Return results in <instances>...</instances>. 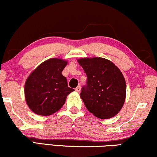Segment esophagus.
<instances>
[{"mask_svg":"<svg viewBox=\"0 0 157 157\" xmlns=\"http://www.w3.org/2000/svg\"><path fill=\"white\" fill-rule=\"evenodd\" d=\"M75 92H80V91H81V86H77V87L75 89Z\"/></svg>","mask_w":157,"mask_h":157,"instance_id":"34e87169","label":"esophagus"}]
</instances>
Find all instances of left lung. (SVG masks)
<instances>
[{
  "instance_id": "8db88e82",
  "label": "left lung",
  "mask_w": 157,
  "mask_h": 157,
  "mask_svg": "<svg viewBox=\"0 0 157 157\" xmlns=\"http://www.w3.org/2000/svg\"><path fill=\"white\" fill-rule=\"evenodd\" d=\"M87 76L80 97L88 111L102 119L115 117L126 98L124 77L112 62L102 57L78 59Z\"/></svg>"
}]
</instances>
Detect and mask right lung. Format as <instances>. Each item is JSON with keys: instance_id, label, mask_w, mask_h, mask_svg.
Listing matches in <instances>:
<instances>
[{"instance_id": "1", "label": "right lung", "mask_w": 157, "mask_h": 157, "mask_svg": "<svg viewBox=\"0 0 157 157\" xmlns=\"http://www.w3.org/2000/svg\"><path fill=\"white\" fill-rule=\"evenodd\" d=\"M67 62L52 58L40 64L30 73L25 84V97L28 107L35 113L49 116L59 111L67 96L74 91L67 86L62 74Z\"/></svg>"}]
</instances>
